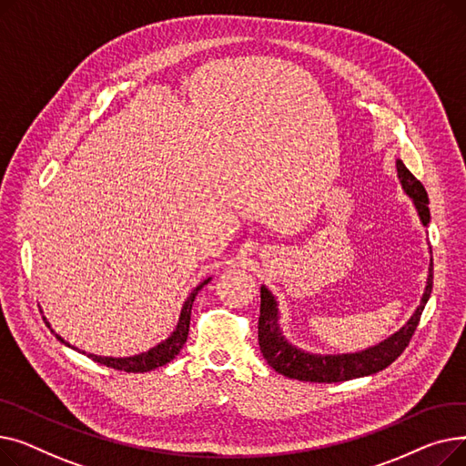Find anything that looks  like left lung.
I'll use <instances>...</instances> for the list:
<instances>
[{"instance_id": "8db88e82", "label": "left lung", "mask_w": 466, "mask_h": 466, "mask_svg": "<svg viewBox=\"0 0 466 466\" xmlns=\"http://www.w3.org/2000/svg\"><path fill=\"white\" fill-rule=\"evenodd\" d=\"M399 179L404 192L410 196L415 209H418L420 220L423 227L431 223V211H429V196L421 181L411 176V171L404 166L402 160H397ZM429 253L432 249L429 246ZM432 292V257L429 264V276L427 285L423 290V297L420 306L415 308L410 319L402 329L395 334H390L380 344L366 348L357 353H341V355H321V353H309L297 346H292L285 338L281 325H279V306L276 297L266 285L260 287V317H258V346L260 353L266 362L272 369L287 378L300 380V381H315V383H336V381H348L362 376L376 374L393 362L410 344V338L420 325V317L425 309L427 300Z\"/></svg>"}]
</instances>
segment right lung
Masks as SVG:
<instances>
[{"label": "right lung", "mask_w": 466, "mask_h": 466, "mask_svg": "<svg viewBox=\"0 0 466 466\" xmlns=\"http://www.w3.org/2000/svg\"><path fill=\"white\" fill-rule=\"evenodd\" d=\"M211 281V278H208V279H204L198 287H196L190 295L187 297V300H185V304H183V308H181V315H179V321H177V327H176V330L171 332L164 341H160L158 346H155V348H151L149 351H143V353H139V355H132V357H102V355H94V353H85V351H81L83 355H86L88 359H92L94 362H100V364H104V366H109V369H115V370H125V372H149V370H155V369H158V366H164V364H167L169 360H174L176 359V355H179V351H181V348L185 346V341H187V336H188V325H190V309H192V304H194V299H196V295H198V290L204 287V285H208ZM43 321L46 323V327L51 329V323L46 321V317H43ZM51 332L62 341L64 346H67V348H71V350H77V348H73L69 341H66L60 334H56L53 329H51ZM79 351V350H77Z\"/></svg>", "instance_id": "right-lung-1"}]
</instances>
